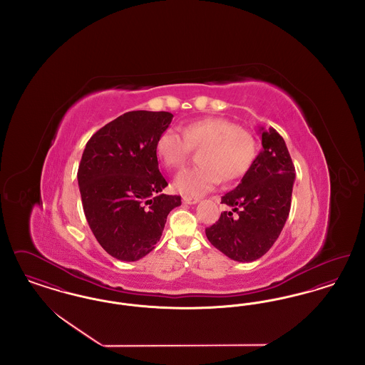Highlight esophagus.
I'll use <instances>...</instances> for the list:
<instances>
[{
  "mask_svg": "<svg viewBox=\"0 0 365 365\" xmlns=\"http://www.w3.org/2000/svg\"><path fill=\"white\" fill-rule=\"evenodd\" d=\"M198 201H200L198 198H192V197H183V202H185V204H189V205L197 204Z\"/></svg>",
  "mask_w": 365,
  "mask_h": 365,
  "instance_id": "1",
  "label": "esophagus"
}]
</instances>
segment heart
<instances>
[{"mask_svg":"<svg viewBox=\"0 0 365 365\" xmlns=\"http://www.w3.org/2000/svg\"><path fill=\"white\" fill-rule=\"evenodd\" d=\"M191 149L200 150L198 167L176 175L174 187L186 195H202L213 190L222 178L232 182L242 178L255 158V139L235 123L222 118H205L186 124L182 134L168 128L160 134L156 153L170 168H180Z\"/></svg>","mask_w":365,"mask_h":365,"instance_id":"1","label":"heart"}]
</instances>
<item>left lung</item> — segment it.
<instances>
[{"mask_svg":"<svg viewBox=\"0 0 365 365\" xmlns=\"http://www.w3.org/2000/svg\"><path fill=\"white\" fill-rule=\"evenodd\" d=\"M262 149L241 183L222 197L231 210L205 230L207 238L231 260L250 262L278 240L289 217L295 168L284 139L272 127H257Z\"/></svg>","mask_w":365,"mask_h":365,"instance_id":"1","label":"left lung"}]
</instances>
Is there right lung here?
<instances>
[{
    "label": "right lung",
    "mask_w": 365,
    "mask_h": 365,
    "mask_svg": "<svg viewBox=\"0 0 365 365\" xmlns=\"http://www.w3.org/2000/svg\"><path fill=\"white\" fill-rule=\"evenodd\" d=\"M170 112L133 110L88 139L78 170L87 223L112 257L137 261L160 241L167 216L180 195L163 194L168 183L158 170L156 142Z\"/></svg>",
    "instance_id": "1"
}]
</instances>
